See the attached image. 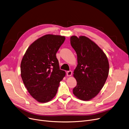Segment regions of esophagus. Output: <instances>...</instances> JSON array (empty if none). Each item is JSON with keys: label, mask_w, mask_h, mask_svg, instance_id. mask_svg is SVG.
Segmentation results:
<instances>
[{"label": "esophagus", "mask_w": 129, "mask_h": 129, "mask_svg": "<svg viewBox=\"0 0 129 129\" xmlns=\"http://www.w3.org/2000/svg\"><path fill=\"white\" fill-rule=\"evenodd\" d=\"M66 75L67 76H70L72 75V71H69L66 72Z\"/></svg>", "instance_id": "34e87169"}]
</instances>
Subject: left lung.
Instances as JSON below:
<instances>
[{
  "label": "left lung",
  "instance_id": "left-lung-1",
  "mask_svg": "<svg viewBox=\"0 0 129 129\" xmlns=\"http://www.w3.org/2000/svg\"><path fill=\"white\" fill-rule=\"evenodd\" d=\"M71 44L77 54L78 62L74 72L77 85L73 93L81 100H89L106 83L109 71L108 58L95 43L85 36H72Z\"/></svg>",
  "mask_w": 129,
  "mask_h": 129
}]
</instances>
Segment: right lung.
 Wrapping results in <instances>:
<instances>
[{
	"mask_svg": "<svg viewBox=\"0 0 129 129\" xmlns=\"http://www.w3.org/2000/svg\"><path fill=\"white\" fill-rule=\"evenodd\" d=\"M65 38L46 35L37 40L27 49L21 63L23 82L32 96L40 103L52 99L65 72L59 69L56 54Z\"/></svg>",
	"mask_w": 129,
	"mask_h": 129,
	"instance_id": "obj_1",
	"label": "right lung"
}]
</instances>
